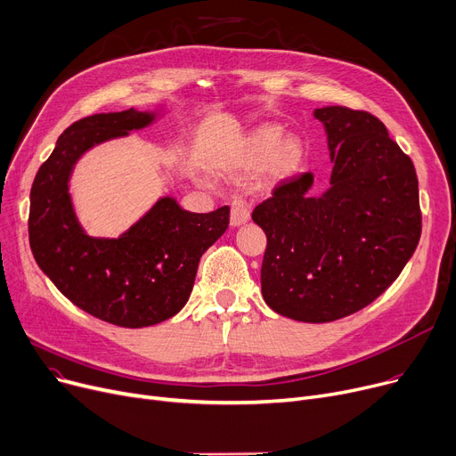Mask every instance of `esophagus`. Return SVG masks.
I'll return each mask as SVG.
<instances>
[{
  "label": "esophagus",
  "instance_id": "1",
  "mask_svg": "<svg viewBox=\"0 0 456 456\" xmlns=\"http://www.w3.org/2000/svg\"><path fill=\"white\" fill-rule=\"evenodd\" d=\"M250 202L245 200V199H235L232 202V213H230V221H232V226H240L245 224L248 219H250Z\"/></svg>",
  "mask_w": 456,
  "mask_h": 456
}]
</instances>
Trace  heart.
Returning <instances> with one entry per match:
<instances>
[{"mask_svg": "<svg viewBox=\"0 0 456 456\" xmlns=\"http://www.w3.org/2000/svg\"><path fill=\"white\" fill-rule=\"evenodd\" d=\"M305 159V147L297 136H285L281 126L265 125L256 128L240 154L247 169L265 167L273 182H283L297 175Z\"/></svg>", "mask_w": 456, "mask_h": 456, "instance_id": "obj_1", "label": "heart"}]
</instances>
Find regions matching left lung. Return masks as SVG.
I'll list each match as a JSON object with an SVG mask.
<instances>
[{
	"label": "left lung",
	"mask_w": 456,
	"mask_h": 456,
	"mask_svg": "<svg viewBox=\"0 0 456 456\" xmlns=\"http://www.w3.org/2000/svg\"><path fill=\"white\" fill-rule=\"evenodd\" d=\"M328 132L331 187L309 197L313 176L280 182L252 211L266 235L263 298L300 322H333L392 285L421 235L412 159L370 112L316 109Z\"/></svg>",
	"instance_id": "obj_1"
}]
</instances>
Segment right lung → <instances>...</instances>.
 <instances>
[{"mask_svg": "<svg viewBox=\"0 0 456 456\" xmlns=\"http://www.w3.org/2000/svg\"><path fill=\"white\" fill-rule=\"evenodd\" d=\"M152 119L130 109L75 121L31 187L29 245L38 266L71 304L119 328L175 316L190 298L200 256L230 224L228 206L191 213L166 197L118 239L90 237L80 228L68 193L75 162L94 145Z\"/></svg>", "mask_w": 456, "mask_h": 456, "instance_id": "1", "label": "right lung"}]
</instances>
